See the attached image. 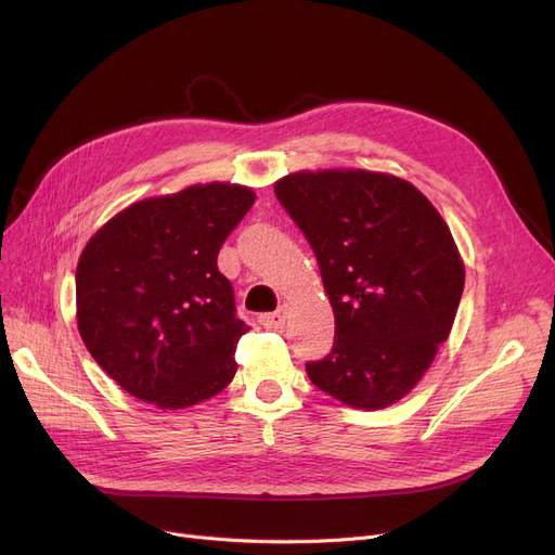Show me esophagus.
Segmentation results:
<instances>
[{
  "label": "esophagus",
  "mask_w": 555,
  "mask_h": 555,
  "mask_svg": "<svg viewBox=\"0 0 555 555\" xmlns=\"http://www.w3.org/2000/svg\"><path fill=\"white\" fill-rule=\"evenodd\" d=\"M285 317H287V304L279 306V310L270 312V314H262L260 317V324L266 328H272V331H279L285 326Z\"/></svg>",
  "instance_id": "34e87169"
}]
</instances>
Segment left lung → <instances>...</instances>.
Instances as JSON below:
<instances>
[{"label":"left lung","mask_w":555,"mask_h":555,"mask_svg":"<svg viewBox=\"0 0 555 555\" xmlns=\"http://www.w3.org/2000/svg\"><path fill=\"white\" fill-rule=\"evenodd\" d=\"M274 193L314 249L335 344L306 364L317 389L356 410L410 393L450 337L465 268L434 204L389 172L297 170Z\"/></svg>","instance_id":"left-lung-1"}]
</instances>
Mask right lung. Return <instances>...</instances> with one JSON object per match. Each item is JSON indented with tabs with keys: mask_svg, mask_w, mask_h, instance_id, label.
<instances>
[{
	"mask_svg": "<svg viewBox=\"0 0 555 555\" xmlns=\"http://www.w3.org/2000/svg\"><path fill=\"white\" fill-rule=\"evenodd\" d=\"M256 193L193 184L132 202L87 241L76 268V322L99 366L130 396L186 410L236 375L233 287L218 251Z\"/></svg>",
	"mask_w": 555,
	"mask_h": 555,
	"instance_id": "right-lung-1",
	"label": "right lung"
}]
</instances>
